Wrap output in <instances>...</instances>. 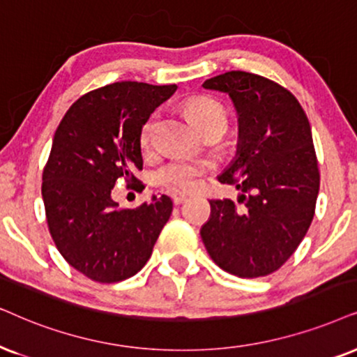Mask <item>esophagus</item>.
<instances>
[{
  "instance_id": "esophagus-1",
  "label": "esophagus",
  "mask_w": 357,
  "mask_h": 357,
  "mask_svg": "<svg viewBox=\"0 0 357 357\" xmlns=\"http://www.w3.org/2000/svg\"><path fill=\"white\" fill-rule=\"evenodd\" d=\"M171 197H173L174 204H183V202L188 199V196H186V194H184V192H178V191L171 194Z\"/></svg>"
}]
</instances>
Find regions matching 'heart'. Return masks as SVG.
I'll return each instance as SVG.
<instances>
[{"mask_svg": "<svg viewBox=\"0 0 357 357\" xmlns=\"http://www.w3.org/2000/svg\"><path fill=\"white\" fill-rule=\"evenodd\" d=\"M186 114L194 125L201 130L202 133L207 130L214 128L218 125L227 126V110L222 103L212 97L197 96L189 98L186 102ZM153 135V120H148L142 128V145L148 146L151 142ZM209 171V165L204 161L196 160H178L169 161L156 171V181L169 189H181L189 191L196 186L202 174Z\"/></svg>", "mask_w": 357, "mask_h": 357, "instance_id": "1", "label": "heart"}]
</instances>
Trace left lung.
<instances>
[{
	"label": "left lung",
	"mask_w": 357,
	"mask_h": 357,
	"mask_svg": "<svg viewBox=\"0 0 357 357\" xmlns=\"http://www.w3.org/2000/svg\"><path fill=\"white\" fill-rule=\"evenodd\" d=\"M202 87L236 105L237 155L219 181L242 192L238 202L209 201L202 242L225 272L265 277L290 259L314 215L319 169L308 116L290 90L252 72H225Z\"/></svg>",
	"instance_id": "obj_1"
}]
</instances>
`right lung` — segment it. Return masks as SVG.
Masks as SVG:
<instances>
[{
    "label": "right lung",
    "instance_id": "obj_1",
    "mask_svg": "<svg viewBox=\"0 0 357 357\" xmlns=\"http://www.w3.org/2000/svg\"><path fill=\"white\" fill-rule=\"evenodd\" d=\"M176 89L132 80L105 85L72 103L54 133L43 171L47 227L67 264L93 282L139 272L168 222L173 201L166 194L120 209L112 189L119 179L138 181L143 125Z\"/></svg>",
    "mask_w": 357,
    "mask_h": 357
}]
</instances>
